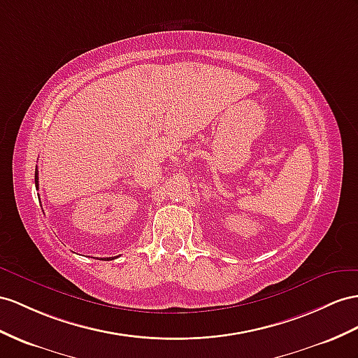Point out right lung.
<instances>
[{"mask_svg": "<svg viewBox=\"0 0 358 358\" xmlns=\"http://www.w3.org/2000/svg\"><path fill=\"white\" fill-rule=\"evenodd\" d=\"M34 182H36V189H38L39 187V172H38V169H36V172H34Z\"/></svg>", "mask_w": 358, "mask_h": 358, "instance_id": "right-lung-1", "label": "right lung"}]
</instances>
